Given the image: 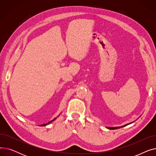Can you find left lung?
Listing matches in <instances>:
<instances>
[{
    "label": "left lung",
    "mask_w": 156,
    "mask_h": 156,
    "mask_svg": "<svg viewBox=\"0 0 156 156\" xmlns=\"http://www.w3.org/2000/svg\"><path fill=\"white\" fill-rule=\"evenodd\" d=\"M129 124H131V123H129ZM127 125H128V124H127V125H124V126H121V127H124V126H127ZM121 127H107V128H108V129H115L119 128H121Z\"/></svg>",
    "instance_id": "obj_1"
}]
</instances>
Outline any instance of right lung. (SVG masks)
<instances>
[{"mask_svg":"<svg viewBox=\"0 0 156 156\" xmlns=\"http://www.w3.org/2000/svg\"><path fill=\"white\" fill-rule=\"evenodd\" d=\"M55 119H56V118H54V119L53 120H52V121H49V122H48V123H46V124H43V125H40V126H46L47 125H48V124H50V123H51V122H52L53 121H54V120H55Z\"/></svg>","mask_w":156,"mask_h":156,"instance_id":"add662e5","label":"right lung"}]
</instances>
